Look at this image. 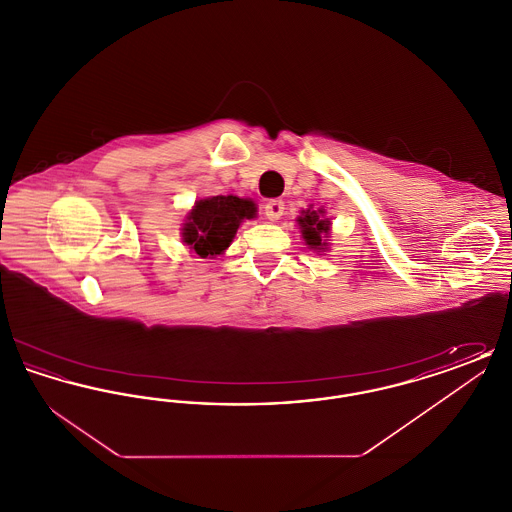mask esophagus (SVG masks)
I'll list each match as a JSON object with an SVG mask.
<instances>
[{
	"label": "esophagus",
	"instance_id": "esophagus-1",
	"mask_svg": "<svg viewBox=\"0 0 512 512\" xmlns=\"http://www.w3.org/2000/svg\"><path fill=\"white\" fill-rule=\"evenodd\" d=\"M265 215H267L268 220H278L282 215H284V201H280V199H270L267 205H265Z\"/></svg>",
	"mask_w": 512,
	"mask_h": 512
}]
</instances>
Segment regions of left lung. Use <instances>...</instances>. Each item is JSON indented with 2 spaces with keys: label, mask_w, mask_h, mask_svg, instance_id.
Wrapping results in <instances>:
<instances>
[{
  "label": "left lung",
  "mask_w": 512,
  "mask_h": 512,
  "mask_svg": "<svg viewBox=\"0 0 512 512\" xmlns=\"http://www.w3.org/2000/svg\"><path fill=\"white\" fill-rule=\"evenodd\" d=\"M301 238L305 245L318 255L330 249V232H332V220L326 217L324 207L315 209L309 205V209H301V215L295 219Z\"/></svg>",
  "instance_id": "8db88e82"
}]
</instances>
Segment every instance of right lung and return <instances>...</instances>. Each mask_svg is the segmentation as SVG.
<instances>
[{"label":"right lung","instance_id":"obj_1","mask_svg":"<svg viewBox=\"0 0 512 512\" xmlns=\"http://www.w3.org/2000/svg\"><path fill=\"white\" fill-rule=\"evenodd\" d=\"M257 217V203L238 195H211L195 201L182 222V242L201 259L224 253L244 220Z\"/></svg>","mask_w":512,"mask_h":512}]
</instances>
